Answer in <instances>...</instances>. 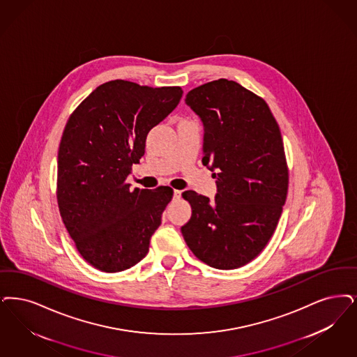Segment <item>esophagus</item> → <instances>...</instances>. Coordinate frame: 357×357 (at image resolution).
Masks as SVG:
<instances>
[{"mask_svg": "<svg viewBox=\"0 0 357 357\" xmlns=\"http://www.w3.org/2000/svg\"><path fill=\"white\" fill-rule=\"evenodd\" d=\"M181 195H182V191H179V190H174V199H179V198H181Z\"/></svg>", "mask_w": 357, "mask_h": 357, "instance_id": "obj_1", "label": "esophagus"}]
</instances>
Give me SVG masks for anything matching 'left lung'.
I'll list each match as a JSON object with an SVG mask.
<instances>
[{
	"label": "left lung",
	"instance_id": "8db88e82",
	"mask_svg": "<svg viewBox=\"0 0 357 357\" xmlns=\"http://www.w3.org/2000/svg\"><path fill=\"white\" fill-rule=\"evenodd\" d=\"M185 103L204 126L203 158L216 179L214 200L185 191L192 214L182 235L210 267L234 270L264 250L288 191L280 128L266 100L220 78L187 93Z\"/></svg>",
	"mask_w": 357,
	"mask_h": 357
}]
</instances>
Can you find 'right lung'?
<instances>
[{
	"mask_svg": "<svg viewBox=\"0 0 357 357\" xmlns=\"http://www.w3.org/2000/svg\"><path fill=\"white\" fill-rule=\"evenodd\" d=\"M179 86L115 79L69 116L58 149L59 214L81 257L103 272L125 271L149 252L172 188L130 190L149 131L176 107Z\"/></svg>",
	"mask_w": 357,
	"mask_h": 357,
	"instance_id": "right-lung-1",
	"label": "right lung"
}]
</instances>
